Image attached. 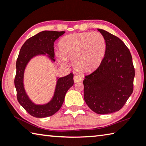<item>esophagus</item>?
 Returning <instances> with one entry per match:
<instances>
[{"label":"esophagus","instance_id":"obj_1","mask_svg":"<svg viewBox=\"0 0 146 146\" xmlns=\"http://www.w3.org/2000/svg\"><path fill=\"white\" fill-rule=\"evenodd\" d=\"M81 81H82V78H81L80 76L75 75L74 76V83L80 82Z\"/></svg>","mask_w":146,"mask_h":146}]
</instances>
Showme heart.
Returning a JSON list of instances; mask_svg holds the SVG:
<instances>
[{
	"label": "heart",
	"instance_id": "obj_1",
	"mask_svg": "<svg viewBox=\"0 0 146 146\" xmlns=\"http://www.w3.org/2000/svg\"><path fill=\"white\" fill-rule=\"evenodd\" d=\"M60 62L73 60V66L80 72H88L98 68L106 52V41L98 32L75 33L64 36L58 43Z\"/></svg>",
	"mask_w": 146,
	"mask_h": 146
}]
</instances>
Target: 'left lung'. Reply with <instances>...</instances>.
<instances>
[{
    "instance_id": "obj_1",
    "label": "left lung",
    "mask_w": 146,
    "mask_h": 146,
    "mask_svg": "<svg viewBox=\"0 0 146 146\" xmlns=\"http://www.w3.org/2000/svg\"><path fill=\"white\" fill-rule=\"evenodd\" d=\"M106 41V52L99 67L83 80L84 99L93 111L108 114L121 110L133 91L135 68L124 42L98 29Z\"/></svg>"
}]
</instances>
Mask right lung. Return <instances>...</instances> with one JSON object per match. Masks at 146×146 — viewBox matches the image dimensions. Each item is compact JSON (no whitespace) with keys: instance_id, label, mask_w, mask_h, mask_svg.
Returning <instances> with one entry per match:
<instances>
[{"instance_id":"1","label":"right lung","mask_w":146,"mask_h":146,"mask_svg":"<svg viewBox=\"0 0 146 146\" xmlns=\"http://www.w3.org/2000/svg\"><path fill=\"white\" fill-rule=\"evenodd\" d=\"M65 31H43L25 41L22 46L18 56L15 78V86L17 93V99L23 108L32 115L37 118H43L56 113L62 106L66 92L74 85V74L70 73L66 76L57 78L54 96L48 103L36 104L31 100L25 92L24 76L25 67L33 58L38 55H46L54 62V43L63 35Z\"/></svg>"}]
</instances>
